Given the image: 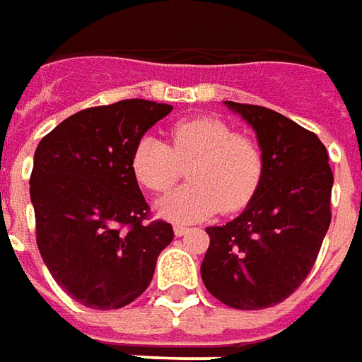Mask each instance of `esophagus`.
<instances>
[{"instance_id": "1", "label": "esophagus", "mask_w": 362, "mask_h": 362, "mask_svg": "<svg viewBox=\"0 0 362 362\" xmlns=\"http://www.w3.org/2000/svg\"><path fill=\"white\" fill-rule=\"evenodd\" d=\"M173 232H175L177 238H181V235H185L187 232H189V228H185V226H175V228H173Z\"/></svg>"}]
</instances>
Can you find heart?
I'll use <instances>...</instances> for the list:
<instances>
[{"instance_id": "b5f03b06", "label": "heart", "mask_w": 362, "mask_h": 362, "mask_svg": "<svg viewBox=\"0 0 362 362\" xmlns=\"http://www.w3.org/2000/svg\"><path fill=\"white\" fill-rule=\"evenodd\" d=\"M187 169L189 185L163 197L158 212L173 222H197L222 212H235L253 199L263 179L265 160L255 138L234 132L214 117L175 122L169 144L156 136L138 140L132 171L140 185L165 193Z\"/></svg>"}]
</instances>
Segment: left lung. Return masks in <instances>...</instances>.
<instances>
[{"instance_id": "1", "label": "left lung", "mask_w": 362, "mask_h": 362, "mask_svg": "<svg viewBox=\"0 0 362 362\" xmlns=\"http://www.w3.org/2000/svg\"><path fill=\"white\" fill-rule=\"evenodd\" d=\"M257 136L265 169L247 206L224 226L206 228L201 265L206 291L235 310L271 308L314 267L332 222L333 173L314 132L259 105L224 101Z\"/></svg>"}]
</instances>
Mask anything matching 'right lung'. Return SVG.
Returning a JSON list of instances; mask_svg holds the SVG:
<instances>
[{
    "label": "right lung",
    "mask_w": 362,
    "mask_h": 362,
    "mask_svg": "<svg viewBox=\"0 0 362 362\" xmlns=\"http://www.w3.org/2000/svg\"><path fill=\"white\" fill-rule=\"evenodd\" d=\"M171 109L144 99L83 109L37 146L30 202L38 251L54 281L87 308L138 298L173 240L168 222L144 224L150 206L132 171L134 146Z\"/></svg>",
    "instance_id": "obj_1"
}]
</instances>
